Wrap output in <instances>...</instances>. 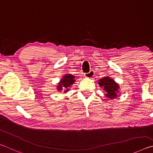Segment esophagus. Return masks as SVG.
I'll list each match as a JSON object with an SVG mask.
<instances>
[{"label": "esophagus", "instance_id": "34e87169", "mask_svg": "<svg viewBox=\"0 0 153 153\" xmlns=\"http://www.w3.org/2000/svg\"><path fill=\"white\" fill-rule=\"evenodd\" d=\"M93 74H94V72L93 71H91L89 72H86V73H85V76L86 77V78H92L93 76Z\"/></svg>", "mask_w": 153, "mask_h": 153}]
</instances>
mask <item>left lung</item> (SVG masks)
<instances>
[{
	"label": "left lung",
	"instance_id": "8db88e82",
	"mask_svg": "<svg viewBox=\"0 0 153 153\" xmlns=\"http://www.w3.org/2000/svg\"><path fill=\"white\" fill-rule=\"evenodd\" d=\"M99 81V85L103 87V91L106 92L107 97L110 99H114L117 97V93L118 92L120 87L113 79L105 76Z\"/></svg>",
	"mask_w": 153,
	"mask_h": 153
}]
</instances>
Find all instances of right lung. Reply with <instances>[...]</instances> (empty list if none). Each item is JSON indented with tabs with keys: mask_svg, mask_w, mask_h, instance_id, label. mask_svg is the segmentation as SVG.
Masks as SVG:
<instances>
[{
	"mask_svg": "<svg viewBox=\"0 0 153 153\" xmlns=\"http://www.w3.org/2000/svg\"><path fill=\"white\" fill-rule=\"evenodd\" d=\"M74 76L71 74H66L61 80V82L58 86V90L62 91L63 89H66L64 92H67L68 91V87L74 83L75 79Z\"/></svg>",
	"mask_w": 153,
	"mask_h": 153,
	"instance_id": "right-lung-1",
	"label": "right lung"
}]
</instances>
